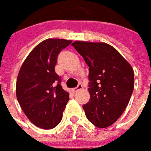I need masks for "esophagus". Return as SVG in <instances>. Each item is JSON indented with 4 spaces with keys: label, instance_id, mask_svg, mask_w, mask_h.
<instances>
[{
    "label": "esophagus",
    "instance_id": "1",
    "mask_svg": "<svg viewBox=\"0 0 151 151\" xmlns=\"http://www.w3.org/2000/svg\"><path fill=\"white\" fill-rule=\"evenodd\" d=\"M82 88H83V85H82V84H78V86H77V87H75V88H73V91L74 92H76L77 91L82 89Z\"/></svg>",
    "mask_w": 151,
    "mask_h": 151
}]
</instances>
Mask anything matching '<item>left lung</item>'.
Listing matches in <instances>:
<instances>
[{
	"label": "left lung",
	"instance_id": "1",
	"mask_svg": "<svg viewBox=\"0 0 151 151\" xmlns=\"http://www.w3.org/2000/svg\"><path fill=\"white\" fill-rule=\"evenodd\" d=\"M89 66L90 101L86 116L99 128L114 124L126 109L134 89L130 65L106 43L75 41L72 44Z\"/></svg>",
	"mask_w": 151,
	"mask_h": 151
}]
</instances>
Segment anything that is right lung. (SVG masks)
<instances>
[{"instance_id": "right-lung-1", "label": "right lung", "mask_w": 151, "mask_h": 151, "mask_svg": "<svg viewBox=\"0 0 151 151\" xmlns=\"http://www.w3.org/2000/svg\"><path fill=\"white\" fill-rule=\"evenodd\" d=\"M72 43L64 39H48L28 54L16 81V97L22 111L37 127L50 130L61 121L69 100L55 73L58 55Z\"/></svg>"}]
</instances>
